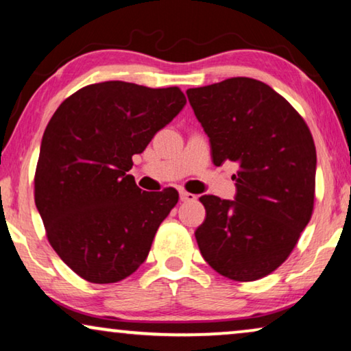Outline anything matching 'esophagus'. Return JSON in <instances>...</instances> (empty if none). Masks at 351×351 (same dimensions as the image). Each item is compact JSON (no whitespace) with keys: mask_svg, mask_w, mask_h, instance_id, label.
<instances>
[{"mask_svg":"<svg viewBox=\"0 0 351 351\" xmlns=\"http://www.w3.org/2000/svg\"><path fill=\"white\" fill-rule=\"evenodd\" d=\"M198 196L193 193H189V191H180V201H196Z\"/></svg>","mask_w":351,"mask_h":351,"instance_id":"esophagus-1","label":"esophagus"}]
</instances>
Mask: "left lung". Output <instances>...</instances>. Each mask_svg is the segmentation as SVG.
I'll return each instance as SVG.
<instances>
[{
	"label": "left lung",
	"mask_w": 351,
	"mask_h": 351,
	"mask_svg": "<svg viewBox=\"0 0 351 351\" xmlns=\"http://www.w3.org/2000/svg\"><path fill=\"white\" fill-rule=\"evenodd\" d=\"M215 166L239 165L234 199L204 195L195 237L204 261L234 281H256L289 257L310 222L316 148L304 118L270 86L228 78L186 90Z\"/></svg>",
	"instance_id": "left-lung-1"
}]
</instances>
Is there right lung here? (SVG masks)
I'll use <instances>...</instances> for the list:
<instances>
[{"label": "right lung", "instance_id": "obj_1", "mask_svg": "<svg viewBox=\"0 0 351 351\" xmlns=\"http://www.w3.org/2000/svg\"><path fill=\"white\" fill-rule=\"evenodd\" d=\"M179 88L105 81L76 90L52 114L35 172V204L47 239L83 280L118 282L145 262L174 189L142 191L132 156L174 119Z\"/></svg>", "mask_w": 351, "mask_h": 351}]
</instances>
